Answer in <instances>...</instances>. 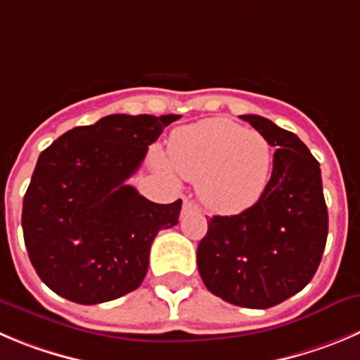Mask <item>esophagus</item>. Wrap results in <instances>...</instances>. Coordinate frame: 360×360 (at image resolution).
I'll use <instances>...</instances> for the list:
<instances>
[{
    "label": "esophagus",
    "mask_w": 360,
    "mask_h": 360,
    "mask_svg": "<svg viewBox=\"0 0 360 360\" xmlns=\"http://www.w3.org/2000/svg\"><path fill=\"white\" fill-rule=\"evenodd\" d=\"M183 211H184V213H186V211H200V207L197 206V204L193 202V200L184 199V202H183Z\"/></svg>",
    "instance_id": "1"
}]
</instances>
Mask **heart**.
Returning a JSON list of instances; mask_svg holds the SVG:
<instances>
[{
	"instance_id": "obj_1",
	"label": "heart",
	"mask_w": 360,
	"mask_h": 360,
	"mask_svg": "<svg viewBox=\"0 0 360 360\" xmlns=\"http://www.w3.org/2000/svg\"><path fill=\"white\" fill-rule=\"evenodd\" d=\"M167 156L181 177L197 181L204 204L220 213H238L256 204L271 167V147L263 134L227 119L174 131ZM169 163L161 161V167L169 170Z\"/></svg>"
}]
</instances>
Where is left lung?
<instances>
[{"instance_id": "8db88e82", "label": "left lung", "mask_w": 360, "mask_h": 360, "mask_svg": "<svg viewBox=\"0 0 360 360\" xmlns=\"http://www.w3.org/2000/svg\"><path fill=\"white\" fill-rule=\"evenodd\" d=\"M275 147L259 200L231 217L210 218L197 266L213 295L233 305L268 309L307 286L320 266L328 213L316 158L291 131L241 115Z\"/></svg>"}]
</instances>
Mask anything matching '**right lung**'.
<instances>
[{
	"mask_svg": "<svg viewBox=\"0 0 360 360\" xmlns=\"http://www.w3.org/2000/svg\"><path fill=\"white\" fill-rule=\"evenodd\" d=\"M176 115L103 117L42 150L22 200V234L40 281L83 305L142 284L161 229L177 226L181 199L156 204L126 184Z\"/></svg>",
	"mask_w": 360,
	"mask_h": 360,
	"instance_id": "add662e5",
	"label": "right lung"
}]
</instances>
